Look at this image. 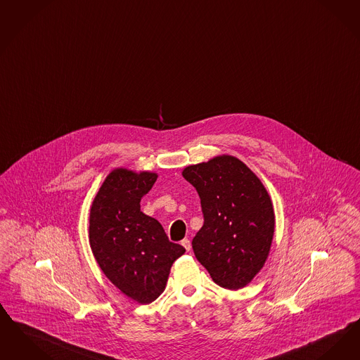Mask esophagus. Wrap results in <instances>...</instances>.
<instances>
[{"instance_id":"1","label":"esophagus","mask_w":360,"mask_h":360,"mask_svg":"<svg viewBox=\"0 0 360 360\" xmlns=\"http://www.w3.org/2000/svg\"><path fill=\"white\" fill-rule=\"evenodd\" d=\"M181 244H182V246L186 249L187 252L191 249V243H190V240H188V238H184V240L181 241Z\"/></svg>"}]
</instances>
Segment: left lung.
Returning a JSON list of instances; mask_svg holds the SVG:
<instances>
[{
	"mask_svg": "<svg viewBox=\"0 0 360 360\" xmlns=\"http://www.w3.org/2000/svg\"><path fill=\"white\" fill-rule=\"evenodd\" d=\"M201 200L203 226L191 245L219 287L240 289L268 257L274 213L268 191L240 159L222 155L184 170Z\"/></svg>",
	"mask_w": 360,
	"mask_h": 360,
	"instance_id": "left-lung-1",
	"label": "left lung"
}]
</instances>
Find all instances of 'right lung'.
<instances>
[{
	"label": "right lung",
	"instance_id": "1",
	"mask_svg": "<svg viewBox=\"0 0 360 360\" xmlns=\"http://www.w3.org/2000/svg\"><path fill=\"white\" fill-rule=\"evenodd\" d=\"M157 174L116 169L103 182L89 214V244L110 281L135 302L148 304L165 290L174 261L185 253L162 225L141 212Z\"/></svg>",
	"mask_w": 360,
	"mask_h": 360
}]
</instances>
